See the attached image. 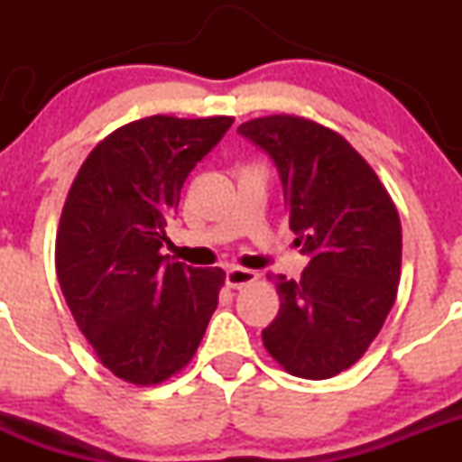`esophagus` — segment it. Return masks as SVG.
I'll use <instances>...</instances> for the list:
<instances>
[{
  "label": "esophagus",
  "mask_w": 462,
  "mask_h": 462,
  "mask_svg": "<svg viewBox=\"0 0 462 462\" xmlns=\"http://www.w3.org/2000/svg\"><path fill=\"white\" fill-rule=\"evenodd\" d=\"M259 274L254 273V270H248V268H230L226 273V283L230 288H244L248 286V283L257 282Z\"/></svg>",
  "instance_id": "34e87169"
}]
</instances>
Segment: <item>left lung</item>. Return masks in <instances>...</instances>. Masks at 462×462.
<instances>
[{
  "instance_id": "left-lung-1",
  "label": "left lung",
  "mask_w": 462,
  "mask_h": 462,
  "mask_svg": "<svg viewBox=\"0 0 462 462\" xmlns=\"http://www.w3.org/2000/svg\"><path fill=\"white\" fill-rule=\"evenodd\" d=\"M236 132L274 161L291 230L309 265L274 277L279 313L265 351L291 375L326 380L356 365L395 301L402 261L398 209L369 162L333 129L279 114Z\"/></svg>"
}]
</instances>
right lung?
Segmentation results:
<instances>
[{
    "instance_id": "1",
    "label": "right lung",
    "mask_w": 462,
    "mask_h": 462,
    "mask_svg": "<svg viewBox=\"0 0 462 462\" xmlns=\"http://www.w3.org/2000/svg\"><path fill=\"white\" fill-rule=\"evenodd\" d=\"M232 123L134 120L93 147L69 189L58 282L97 360L120 380L149 386L179 374L217 310L226 273L179 263L161 248L185 179Z\"/></svg>"
}]
</instances>
